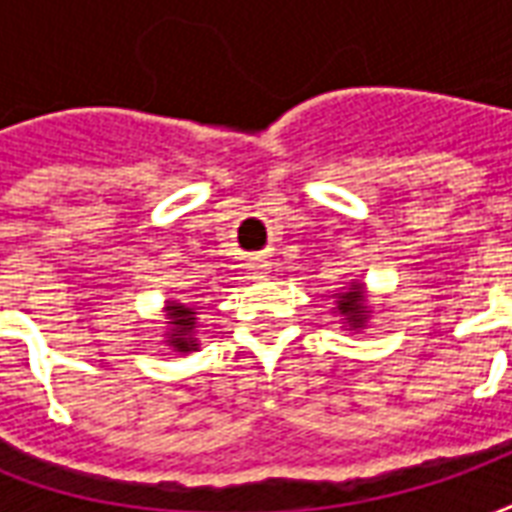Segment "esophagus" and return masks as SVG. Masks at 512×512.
Instances as JSON below:
<instances>
[{
	"label": "esophagus",
	"mask_w": 512,
	"mask_h": 512,
	"mask_svg": "<svg viewBox=\"0 0 512 512\" xmlns=\"http://www.w3.org/2000/svg\"><path fill=\"white\" fill-rule=\"evenodd\" d=\"M268 263H252V274H255V277H266L268 274Z\"/></svg>",
	"instance_id": "obj_1"
}]
</instances>
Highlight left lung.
<instances>
[{
  "label": "left lung",
  "instance_id": "8db88e82",
  "mask_svg": "<svg viewBox=\"0 0 512 512\" xmlns=\"http://www.w3.org/2000/svg\"><path fill=\"white\" fill-rule=\"evenodd\" d=\"M340 312L345 315V321L359 329L365 323V290L354 285L348 293H343L340 296Z\"/></svg>",
  "mask_w": 512,
  "mask_h": 512
}]
</instances>
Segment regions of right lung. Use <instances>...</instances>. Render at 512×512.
<instances>
[{
    "label": "right lung",
    "instance_id": "obj_1",
    "mask_svg": "<svg viewBox=\"0 0 512 512\" xmlns=\"http://www.w3.org/2000/svg\"><path fill=\"white\" fill-rule=\"evenodd\" d=\"M169 318H172V340L169 343L175 345L178 351H191L194 348V337H191V332H194V323H197V318H194V312L189 310V307H183V304H172L169 307Z\"/></svg>",
    "mask_w": 512,
    "mask_h": 512
}]
</instances>
